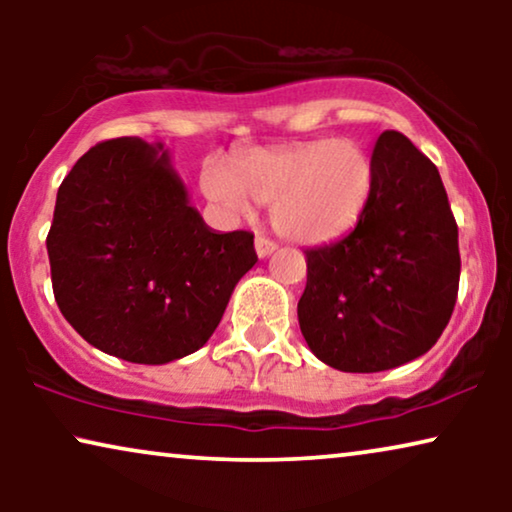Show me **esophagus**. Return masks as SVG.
Returning <instances> with one entry per match:
<instances>
[{
	"mask_svg": "<svg viewBox=\"0 0 512 512\" xmlns=\"http://www.w3.org/2000/svg\"><path fill=\"white\" fill-rule=\"evenodd\" d=\"M275 249H277V242H272L270 237H265V235H256V254L258 256L261 258L270 256Z\"/></svg>",
	"mask_w": 512,
	"mask_h": 512,
	"instance_id": "obj_1",
	"label": "esophagus"
}]
</instances>
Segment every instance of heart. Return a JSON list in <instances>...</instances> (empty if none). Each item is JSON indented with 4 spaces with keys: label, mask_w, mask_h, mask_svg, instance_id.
Here are the masks:
<instances>
[{
    "label": "heart",
    "mask_w": 512,
    "mask_h": 512,
    "mask_svg": "<svg viewBox=\"0 0 512 512\" xmlns=\"http://www.w3.org/2000/svg\"><path fill=\"white\" fill-rule=\"evenodd\" d=\"M375 167L354 139H314L251 151L233 170L209 160L202 191L223 214H251V200L272 205V226L289 240L324 242L349 230L373 191Z\"/></svg>",
    "instance_id": "b5f03b06"
}]
</instances>
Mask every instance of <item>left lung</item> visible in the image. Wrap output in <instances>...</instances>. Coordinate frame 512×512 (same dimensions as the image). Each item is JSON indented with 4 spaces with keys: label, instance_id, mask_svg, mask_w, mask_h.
<instances>
[{
    "label": "left lung",
    "instance_id": "1",
    "mask_svg": "<svg viewBox=\"0 0 512 512\" xmlns=\"http://www.w3.org/2000/svg\"><path fill=\"white\" fill-rule=\"evenodd\" d=\"M373 191L340 240L305 249L300 331L345 373L403 366L436 345L459 293V230L438 167L396 130L373 149Z\"/></svg>",
    "mask_w": 512,
    "mask_h": 512
}]
</instances>
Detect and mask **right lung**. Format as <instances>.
<instances>
[{
    "label": "right lung",
    "mask_w": 512,
    "mask_h": 512,
    "mask_svg": "<svg viewBox=\"0 0 512 512\" xmlns=\"http://www.w3.org/2000/svg\"><path fill=\"white\" fill-rule=\"evenodd\" d=\"M158 149L118 137L83 153L46 237L62 317L104 354L149 366L198 352L258 261L254 233L205 226Z\"/></svg>",
    "instance_id": "right-lung-1"
}]
</instances>
